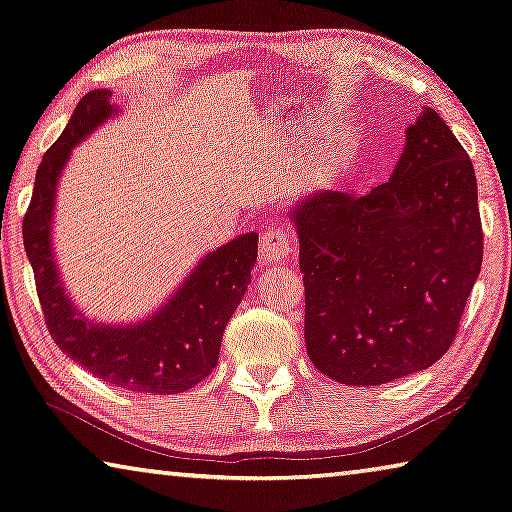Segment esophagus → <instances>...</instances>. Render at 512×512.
Returning <instances> with one entry per match:
<instances>
[{
	"mask_svg": "<svg viewBox=\"0 0 512 512\" xmlns=\"http://www.w3.org/2000/svg\"><path fill=\"white\" fill-rule=\"evenodd\" d=\"M294 253V241H291V232L282 225H269L262 232V241H259V255L266 264L282 262Z\"/></svg>",
	"mask_w": 512,
	"mask_h": 512,
	"instance_id": "1",
	"label": "esophagus"
}]
</instances>
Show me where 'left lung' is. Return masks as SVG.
Instances as JSON below:
<instances>
[{
	"instance_id": "8db88e82",
	"label": "left lung",
	"mask_w": 512,
	"mask_h": 512,
	"mask_svg": "<svg viewBox=\"0 0 512 512\" xmlns=\"http://www.w3.org/2000/svg\"><path fill=\"white\" fill-rule=\"evenodd\" d=\"M305 282V346L344 385H383L449 351L483 262L474 166L424 107L387 182L314 191L289 209Z\"/></svg>"
}]
</instances>
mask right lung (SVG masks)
<instances>
[{
	"instance_id": "1",
	"label": "right lung",
	"mask_w": 512,
	"mask_h": 512,
	"mask_svg": "<svg viewBox=\"0 0 512 512\" xmlns=\"http://www.w3.org/2000/svg\"><path fill=\"white\" fill-rule=\"evenodd\" d=\"M107 88L79 100L63 134L40 161L22 223L24 250L50 335L88 373L143 394H177L207 378L221 353L223 330L250 285L257 232L209 250L157 310L129 323L93 321L72 303L54 255V207L72 148L118 116Z\"/></svg>"
}]
</instances>
